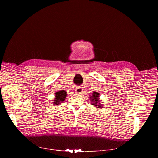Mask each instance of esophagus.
<instances>
[{"instance_id":"1","label":"esophagus","mask_w":158,"mask_h":158,"mask_svg":"<svg viewBox=\"0 0 158 158\" xmlns=\"http://www.w3.org/2000/svg\"><path fill=\"white\" fill-rule=\"evenodd\" d=\"M75 90H76V93H78V94H81L82 93V91H83V89L81 86H77L76 87Z\"/></svg>"}]
</instances>
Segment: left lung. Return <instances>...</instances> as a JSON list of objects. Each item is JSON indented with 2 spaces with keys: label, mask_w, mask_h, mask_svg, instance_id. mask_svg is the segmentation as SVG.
<instances>
[{
  "label": "left lung",
  "mask_w": 158,
  "mask_h": 158,
  "mask_svg": "<svg viewBox=\"0 0 158 158\" xmlns=\"http://www.w3.org/2000/svg\"><path fill=\"white\" fill-rule=\"evenodd\" d=\"M90 96H91L89 98H91L90 99H91V101L92 102V104H93L92 105H94L96 107H98V108H101L102 107V104L99 103L101 101H99L100 96H99V93L93 92V93L91 95H90Z\"/></svg>",
  "instance_id": "left-lung-1"
}]
</instances>
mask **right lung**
<instances>
[{
	"mask_svg": "<svg viewBox=\"0 0 158 158\" xmlns=\"http://www.w3.org/2000/svg\"><path fill=\"white\" fill-rule=\"evenodd\" d=\"M66 96H67L66 92L65 91H63V90L56 93L54 104L55 105H59L61 102H62L65 99Z\"/></svg>",
	"mask_w": 158,
	"mask_h": 158,
	"instance_id": "add662e5",
	"label": "right lung"
}]
</instances>
